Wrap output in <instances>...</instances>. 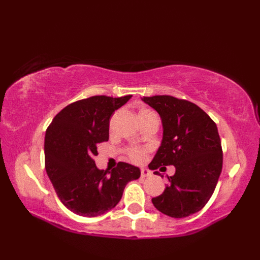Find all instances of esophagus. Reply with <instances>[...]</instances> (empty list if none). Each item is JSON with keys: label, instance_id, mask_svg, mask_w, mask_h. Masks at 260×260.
I'll return each instance as SVG.
<instances>
[{"label": "esophagus", "instance_id": "1", "mask_svg": "<svg viewBox=\"0 0 260 260\" xmlns=\"http://www.w3.org/2000/svg\"><path fill=\"white\" fill-rule=\"evenodd\" d=\"M151 175V171L147 170V169H142L141 170V176L142 178H146V176H150Z\"/></svg>", "mask_w": 260, "mask_h": 260}]
</instances>
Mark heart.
<instances>
[{
	"mask_svg": "<svg viewBox=\"0 0 260 260\" xmlns=\"http://www.w3.org/2000/svg\"><path fill=\"white\" fill-rule=\"evenodd\" d=\"M146 110H150V109H142L141 112H146ZM128 156L133 162L140 163L143 161V159H144L145 152H144V150H142V148H131V150L128 151Z\"/></svg>",
	"mask_w": 260,
	"mask_h": 260,
	"instance_id": "obj_1",
	"label": "heart"
}]
</instances>
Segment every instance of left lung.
Masks as SVG:
<instances>
[{"label": "left lung", "mask_w": 260, "mask_h": 260, "mask_svg": "<svg viewBox=\"0 0 260 260\" xmlns=\"http://www.w3.org/2000/svg\"><path fill=\"white\" fill-rule=\"evenodd\" d=\"M142 101L156 110L163 125L161 146L148 168H175L174 175L168 176L170 183L164 192L152 202L169 217H189L206 206L221 173L222 148L217 125L200 107L184 99L163 95Z\"/></svg>", "instance_id": "8db88e82"}]
</instances>
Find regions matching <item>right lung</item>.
I'll list each match as a JSON object with an SVG mask.
<instances>
[{"mask_svg": "<svg viewBox=\"0 0 260 260\" xmlns=\"http://www.w3.org/2000/svg\"><path fill=\"white\" fill-rule=\"evenodd\" d=\"M132 95L92 96L59 112L45 137L47 174L66 208L82 217H97L116 207L126 184L141 171L119 162L112 171L97 169L93 157L99 143L109 139V119Z\"/></svg>", "mask_w": 260, "mask_h": 260, "instance_id": "add662e5", "label": "right lung"}]
</instances>
